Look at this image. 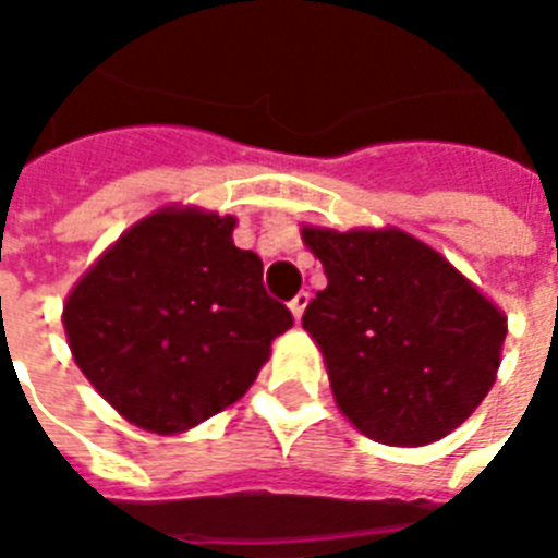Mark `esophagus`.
<instances>
[{
    "instance_id": "obj_1",
    "label": "esophagus",
    "mask_w": 558,
    "mask_h": 558,
    "mask_svg": "<svg viewBox=\"0 0 558 558\" xmlns=\"http://www.w3.org/2000/svg\"><path fill=\"white\" fill-rule=\"evenodd\" d=\"M307 302H311V292H299V295L292 299V302H290V311H292V316H295V319H302V316H304V307H307Z\"/></svg>"
}]
</instances>
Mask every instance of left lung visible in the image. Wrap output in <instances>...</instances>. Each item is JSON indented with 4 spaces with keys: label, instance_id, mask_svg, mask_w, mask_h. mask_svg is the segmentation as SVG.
<instances>
[{
    "label": "left lung",
    "instance_id": "8db88e82",
    "mask_svg": "<svg viewBox=\"0 0 558 558\" xmlns=\"http://www.w3.org/2000/svg\"><path fill=\"white\" fill-rule=\"evenodd\" d=\"M328 287L302 316L338 410L374 442H439L496 383L508 319L430 244L398 230L302 227Z\"/></svg>",
    "mask_w": 558,
    "mask_h": 558
}]
</instances>
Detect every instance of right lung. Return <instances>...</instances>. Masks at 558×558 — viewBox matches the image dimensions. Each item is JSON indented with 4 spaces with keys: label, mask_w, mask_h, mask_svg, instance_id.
<instances>
[{
    "label": "right lung",
    "mask_w": 558,
    "mask_h": 558,
    "mask_svg": "<svg viewBox=\"0 0 558 558\" xmlns=\"http://www.w3.org/2000/svg\"><path fill=\"white\" fill-rule=\"evenodd\" d=\"M235 218L163 206L74 283L62 307L74 362L119 415L172 436L254 386L292 314L263 287V259L232 244Z\"/></svg>",
    "instance_id": "add662e5"
}]
</instances>
